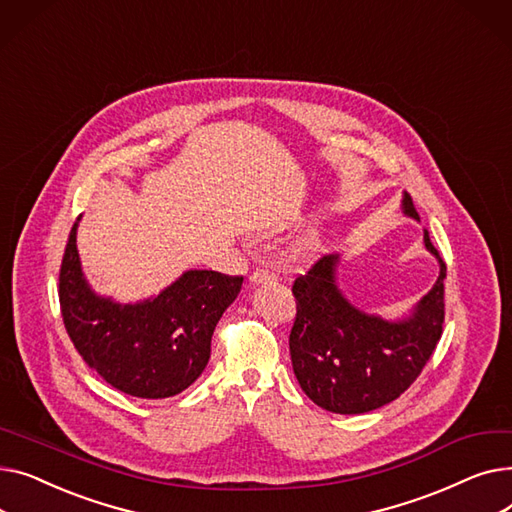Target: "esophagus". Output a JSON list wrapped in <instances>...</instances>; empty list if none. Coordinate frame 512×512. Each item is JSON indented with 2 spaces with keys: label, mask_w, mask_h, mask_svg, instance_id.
<instances>
[{
  "label": "esophagus",
  "mask_w": 512,
  "mask_h": 512,
  "mask_svg": "<svg viewBox=\"0 0 512 512\" xmlns=\"http://www.w3.org/2000/svg\"><path fill=\"white\" fill-rule=\"evenodd\" d=\"M278 276L270 270H255L251 276H249V282L251 284H265V282H276Z\"/></svg>",
  "instance_id": "1"
}]
</instances>
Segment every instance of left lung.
I'll return each mask as SVG.
<instances>
[{
	"label": "left lung",
	"instance_id": "8db88e82",
	"mask_svg": "<svg viewBox=\"0 0 512 512\" xmlns=\"http://www.w3.org/2000/svg\"><path fill=\"white\" fill-rule=\"evenodd\" d=\"M402 211L419 220L405 193ZM425 249L436 255L440 276L413 313L388 321L357 309L336 284L338 255H326L292 284L297 317L290 330V359L303 392L317 407L359 415L396 400L436 351L444 324L446 263L423 232Z\"/></svg>",
	"mask_w": 512,
	"mask_h": 512
}]
</instances>
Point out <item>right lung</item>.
Here are the masks:
<instances>
[{
    "mask_svg": "<svg viewBox=\"0 0 512 512\" xmlns=\"http://www.w3.org/2000/svg\"><path fill=\"white\" fill-rule=\"evenodd\" d=\"M78 220L68 236L58 290L64 326L78 355L124 394H180L203 373L213 330L238 297L242 276L191 270L155 299L120 305L95 294L83 276Z\"/></svg>",
    "mask_w": 512,
    "mask_h": 512,
    "instance_id": "add662e5",
    "label": "right lung"
}]
</instances>
